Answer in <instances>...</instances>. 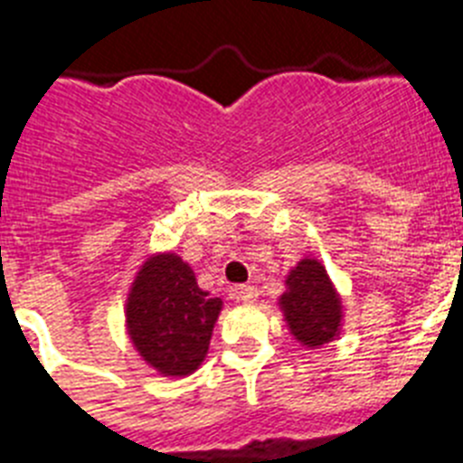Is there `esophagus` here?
<instances>
[{
    "mask_svg": "<svg viewBox=\"0 0 463 463\" xmlns=\"http://www.w3.org/2000/svg\"><path fill=\"white\" fill-rule=\"evenodd\" d=\"M257 297H260V292H257V288H252V285H241V288L236 289V298H239L241 304H255Z\"/></svg>",
    "mask_w": 463,
    "mask_h": 463,
    "instance_id": "1",
    "label": "esophagus"
}]
</instances>
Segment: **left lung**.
<instances>
[{"instance_id":"obj_1","label":"left lung","mask_w":463,"mask_h":463,"mask_svg":"<svg viewBox=\"0 0 463 463\" xmlns=\"http://www.w3.org/2000/svg\"><path fill=\"white\" fill-rule=\"evenodd\" d=\"M278 308L298 345L320 350L343 334L345 306L329 271L317 257L306 255L285 276Z\"/></svg>"}]
</instances>
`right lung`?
I'll return each instance as SVG.
<instances>
[{
    "label": "right lung",
    "instance_id": "1",
    "mask_svg": "<svg viewBox=\"0 0 463 463\" xmlns=\"http://www.w3.org/2000/svg\"><path fill=\"white\" fill-rule=\"evenodd\" d=\"M222 306V298L196 285L178 252H150L127 289V338L155 373L185 378L206 359Z\"/></svg>",
    "mask_w": 463,
    "mask_h": 463
}]
</instances>
